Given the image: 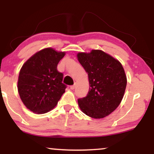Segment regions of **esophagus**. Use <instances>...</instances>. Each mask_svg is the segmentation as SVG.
I'll return each mask as SVG.
<instances>
[{"label":"esophagus","instance_id":"esophagus-1","mask_svg":"<svg viewBox=\"0 0 154 154\" xmlns=\"http://www.w3.org/2000/svg\"><path fill=\"white\" fill-rule=\"evenodd\" d=\"M75 83L74 84V85H71L70 86V88L71 90H74L75 89Z\"/></svg>","mask_w":154,"mask_h":154}]
</instances>
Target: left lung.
Segmentation results:
<instances>
[{
	"mask_svg": "<svg viewBox=\"0 0 154 154\" xmlns=\"http://www.w3.org/2000/svg\"><path fill=\"white\" fill-rule=\"evenodd\" d=\"M78 60L89 79L86 97L78 99L79 107L88 116L102 119L119 106L123 97L127 79L119 61L99 50L78 54Z\"/></svg>",
	"mask_w": 154,
	"mask_h": 154,
	"instance_id": "obj_1",
	"label": "left lung"
}]
</instances>
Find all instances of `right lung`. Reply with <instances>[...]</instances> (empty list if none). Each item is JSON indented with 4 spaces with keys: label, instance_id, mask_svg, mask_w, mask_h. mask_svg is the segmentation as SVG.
<instances>
[{
    "label": "right lung",
    "instance_id": "1",
    "mask_svg": "<svg viewBox=\"0 0 154 154\" xmlns=\"http://www.w3.org/2000/svg\"><path fill=\"white\" fill-rule=\"evenodd\" d=\"M65 53L45 48L29 58L21 69L18 92L24 104L35 113L52 110L65 92L64 74L57 64Z\"/></svg>",
    "mask_w": 154,
    "mask_h": 154
}]
</instances>
